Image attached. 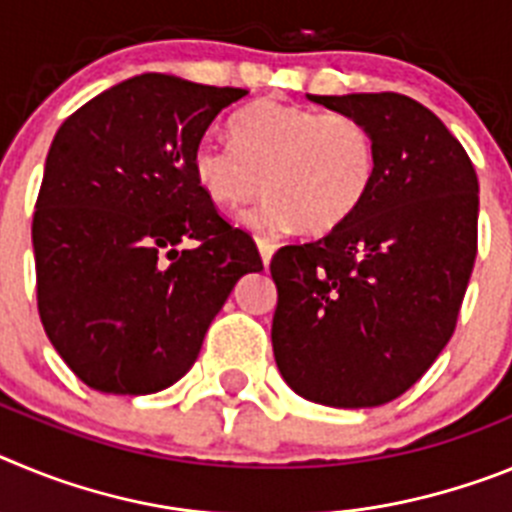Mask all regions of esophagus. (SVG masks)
Returning <instances> with one entry per match:
<instances>
[{
  "instance_id": "1",
  "label": "esophagus",
  "mask_w": 512,
  "mask_h": 512,
  "mask_svg": "<svg viewBox=\"0 0 512 512\" xmlns=\"http://www.w3.org/2000/svg\"><path fill=\"white\" fill-rule=\"evenodd\" d=\"M256 246H259V253H261V261H264V266H269L271 256H274V251H277V243L269 241V238H256Z\"/></svg>"
}]
</instances>
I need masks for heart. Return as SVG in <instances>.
Masks as SVG:
<instances>
[{
	"label": "heart",
	"mask_w": 512,
	"mask_h": 512,
	"mask_svg": "<svg viewBox=\"0 0 512 512\" xmlns=\"http://www.w3.org/2000/svg\"><path fill=\"white\" fill-rule=\"evenodd\" d=\"M233 146L205 138L192 153L194 179L215 205L235 207L269 189L246 215L261 230L300 223L328 233L359 210L377 174L372 130L354 115L261 99L230 120Z\"/></svg>",
	"instance_id": "heart-1"
}]
</instances>
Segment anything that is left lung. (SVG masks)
Segmentation results:
<instances>
[{"mask_svg":"<svg viewBox=\"0 0 512 512\" xmlns=\"http://www.w3.org/2000/svg\"><path fill=\"white\" fill-rule=\"evenodd\" d=\"M307 99L372 130L377 174L346 223L274 253L271 346L305 400L377 408L408 392L454 333L477 259V174L449 128L405 94Z\"/></svg>","mask_w":512,"mask_h":512,"instance_id":"8db88e82","label":"left lung"}]
</instances>
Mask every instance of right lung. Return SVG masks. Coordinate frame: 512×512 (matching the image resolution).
<instances>
[{
	"label": "right lung",
	"mask_w": 512,
	"mask_h": 512,
	"mask_svg": "<svg viewBox=\"0 0 512 512\" xmlns=\"http://www.w3.org/2000/svg\"><path fill=\"white\" fill-rule=\"evenodd\" d=\"M246 94L140 74L58 128L33 215L38 312L92 390L151 395L179 382L235 282L264 269L192 166L212 120Z\"/></svg>",
	"instance_id": "add662e5"
}]
</instances>
